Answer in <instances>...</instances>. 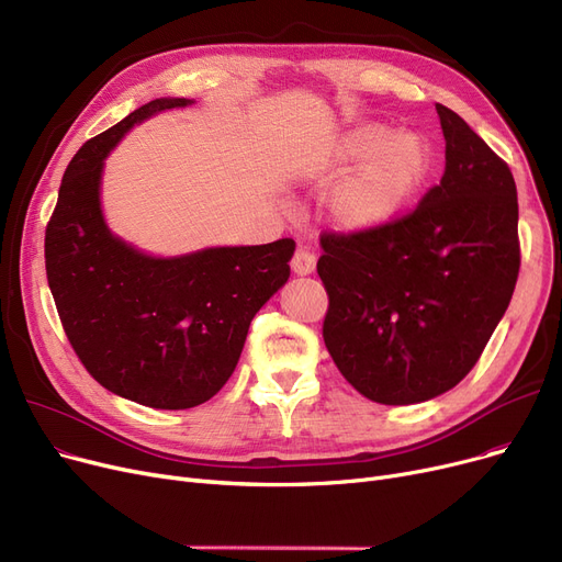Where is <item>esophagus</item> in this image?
Returning <instances> with one entry per match:
<instances>
[{"instance_id": "esophagus-1", "label": "esophagus", "mask_w": 562, "mask_h": 562, "mask_svg": "<svg viewBox=\"0 0 562 562\" xmlns=\"http://www.w3.org/2000/svg\"><path fill=\"white\" fill-rule=\"evenodd\" d=\"M314 269H316V257L305 248H299L291 259V271L303 278V276H312Z\"/></svg>"}]
</instances>
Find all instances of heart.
<instances>
[{
	"mask_svg": "<svg viewBox=\"0 0 562 562\" xmlns=\"http://www.w3.org/2000/svg\"><path fill=\"white\" fill-rule=\"evenodd\" d=\"M352 165L359 168L349 173ZM430 170L432 150L424 136L396 134L382 123L348 127L289 161V172L305 184H326L349 173L323 198V216L341 234L390 225L419 195Z\"/></svg>",
	"mask_w": 562,
	"mask_h": 562,
	"instance_id": "1",
	"label": "heart"
}]
</instances>
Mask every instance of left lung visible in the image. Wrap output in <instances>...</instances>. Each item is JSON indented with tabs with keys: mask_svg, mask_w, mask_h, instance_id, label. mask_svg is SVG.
I'll use <instances>...</instances> for the list:
<instances>
[{
	"mask_svg": "<svg viewBox=\"0 0 562 562\" xmlns=\"http://www.w3.org/2000/svg\"><path fill=\"white\" fill-rule=\"evenodd\" d=\"M447 168L419 206L367 234H323V339L341 375L385 405L453 390L504 318L517 273V187L462 117L437 104Z\"/></svg>",
	"mask_w": 562,
	"mask_h": 562,
	"instance_id": "1",
	"label": "left lung"
}]
</instances>
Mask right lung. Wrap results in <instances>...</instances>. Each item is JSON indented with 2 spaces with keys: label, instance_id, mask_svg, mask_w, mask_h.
<instances>
[{
  "label": "right lung",
  "instance_id": "right-lung-1",
  "mask_svg": "<svg viewBox=\"0 0 562 562\" xmlns=\"http://www.w3.org/2000/svg\"><path fill=\"white\" fill-rule=\"evenodd\" d=\"M195 104L159 98L86 140L45 232L47 282L66 335L100 385L157 409L210 401L241 358L252 316L289 280L291 239L159 257L113 234L104 161L134 125Z\"/></svg>",
  "mask_w": 562,
  "mask_h": 562
}]
</instances>
